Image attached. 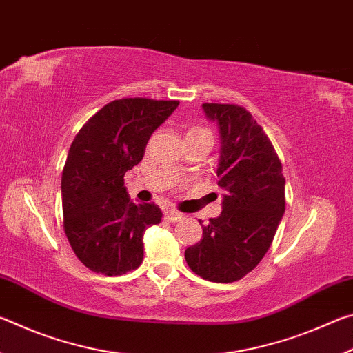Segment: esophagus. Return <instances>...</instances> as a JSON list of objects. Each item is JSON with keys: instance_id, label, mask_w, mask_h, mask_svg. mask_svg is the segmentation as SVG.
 Segmentation results:
<instances>
[{"instance_id": "esophagus-1", "label": "esophagus", "mask_w": 353, "mask_h": 353, "mask_svg": "<svg viewBox=\"0 0 353 353\" xmlns=\"http://www.w3.org/2000/svg\"><path fill=\"white\" fill-rule=\"evenodd\" d=\"M165 219L171 221V223H177V221L183 219V214L179 213L177 210H174V208H171V210H166L165 212Z\"/></svg>"}]
</instances>
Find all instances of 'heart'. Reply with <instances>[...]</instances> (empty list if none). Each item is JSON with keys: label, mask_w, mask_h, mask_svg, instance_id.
Here are the masks:
<instances>
[{"label": "heart", "mask_w": 353, "mask_h": 353, "mask_svg": "<svg viewBox=\"0 0 353 353\" xmlns=\"http://www.w3.org/2000/svg\"><path fill=\"white\" fill-rule=\"evenodd\" d=\"M196 135H208V137H212L210 132H208V129L202 128V126H191L187 130V135H185V139H187V137H196Z\"/></svg>", "instance_id": "1"}]
</instances>
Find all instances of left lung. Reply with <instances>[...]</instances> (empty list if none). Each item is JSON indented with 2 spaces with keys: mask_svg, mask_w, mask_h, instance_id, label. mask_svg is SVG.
<instances>
[{
  "mask_svg": "<svg viewBox=\"0 0 353 353\" xmlns=\"http://www.w3.org/2000/svg\"><path fill=\"white\" fill-rule=\"evenodd\" d=\"M202 109L219 128L223 212L202 225V240L185 250V260L208 282L230 283L271 248L285 213V177L271 140L244 107L205 103Z\"/></svg>",
  "mask_w": 353,
  "mask_h": 353,
  "instance_id": "obj_1",
  "label": "left lung"
}]
</instances>
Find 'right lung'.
Returning <instances> with one entry per match:
<instances>
[{
  "mask_svg": "<svg viewBox=\"0 0 353 353\" xmlns=\"http://www.w3.org/2000/svg\"><path fill=\"white\" fill-rule=\"evenodd\" d=\"M179 101L123 98L83 124L62 172L63 230L83 266L123 276L143 261V234L162 221L154 202L130 201L124 174L141 162L149 137Z\"/></svg>",
  "mask_w": 353,
  "mask_h": 353,
  "instance_id": "obj_1",
  "label": "right lung"
}]
</instances>
